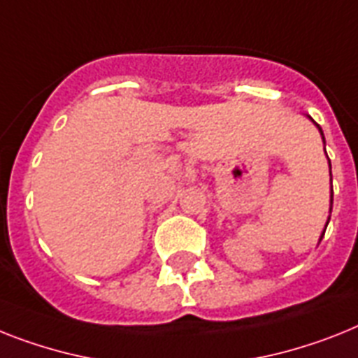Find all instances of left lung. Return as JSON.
Masks as SVG:
<instances>
[{
  "label": "left lung",
  "instance_id": "1",
  "mask_svg": "<svg viewBox=\"0 0 358 358\" xmlns=\"http://www.w3.org/2000/svg\"><path fill=\"white\" fill-rule=\"evenodd\" d=\"M309 120H311L313 124H315V126H317L318 128V131H320V135H322V143H324V146H326V137H324V131H322V128L320 126H318L317 122H315V120L311 119V117H309ZM324 150H326V148H324ZM326 157H327V153H326ZM327 162H329V159H327ZM329 177H331V162H329ZM333 181V179H331ZM331 199H329V217H331V210H333V186H331ZM329 217H327V221H326V229H327V223H329ZM326 229L322 230V236H320V239H318V243H320L322 241V238H324V234H326Z\"/></svg>",
  "mask_w": 358,
  "mask_h": 358
}]
</instances>
